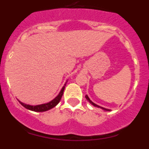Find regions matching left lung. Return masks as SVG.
<instances>
[{
  "label": "left lung",
  "instance_id": "obj_1",
  "mask_svg": "<svg viewBox=\"0 0 149 149\" xmlns=\"http://www.w3.org/2000/svg\"><path fill=\"white\" fill-rule=\"evenodd\" d=\"M85 98H86V100H87V101H89V102L91 104H93L94 107H99V108H101V109H102V110H107V111H110V110H109V109H106V108H104V107H101L98 106V105H97V104H95V103H93V101H92L90 99H89V97H88V95L85 96Z\"/></svg>",
  "mask_w": 149,
  "mask_h": 149
}]
</instances>
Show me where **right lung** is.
<instances>
[{
    "label": "right lung",
    "mask_w": 149,
    "mask_h": 149,
    "mask_svg": "<svg viewBox=\"0 0 149 149\" xmlns=\"http://www.w3.org/2000/svg\"><path fill=\"white\" fill-rule=\"evenodd\" d=\"M66 84V83H65ZM65 84L63 86V87L62 88L61 91L60 92L59 95L56 96V98L54 99H53L52 101H51L48 103L46 104H39V105H36V106H33V105H29V104H24L22 102H21L20 101H19V103L22 105L23 107H24L26 109H28L30 110H32V111H35V112H45L47 111L48 110H51L53 107H54L56 105H57V104L60 102V99H61L62 96L63 95V92H64V89H65Z\"/></svg>",
    "instance_id": "1"
}]
</instances>
